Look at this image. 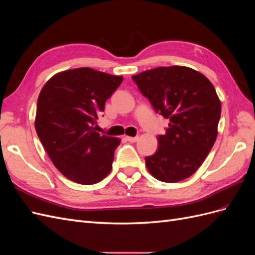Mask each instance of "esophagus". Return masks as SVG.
<instances>
[{
    "label": "esophagus",
    "mask_w": 255,
    "mask_h": 255,
    "mask_svg": "<svg viewBox=\"0 0 255 255\" xmlns=\"http://www.w3.org/2000/svg\"><path fill=\"white\" fill-rule=\"evenodd\" d=\"M126 139L129 142H136L138 140V137H130V136H126Z\"/></svg>",
    "instance_id": "obj_1"
}]
</instances>
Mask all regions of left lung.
<instances>
[{
  "instance_id": "obj_1",
  "label": "left lung",
  "mask_w": 255,
  "mask_h": 255,
  "mask_svg": "<svg viewBox=\"0 0 255 255\" xmlns=\"http://www.w3.org/2000/svg\"><path fill=\"white\" fill-rule=\"evenodd\" d=\"M156 113L169 119L158 149L145 157L158 181L187 179L202 165L218 133L221 102L206 76L183 66L158 67L132 76Z\"/></svg>"
}]
</instances>
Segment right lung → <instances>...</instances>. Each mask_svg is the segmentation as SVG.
<instances>
[{
  "label": "right lung",
  "mask_w": 255,
  "mask_h": 255,
  "mask_svg": "<svg viewBox=\"0 0 255 255\" xmlns=\"http://www.w3.org/2000/svg\"><path fill=\"white\" fill-rule=\"evenodd\" d=\"M122 80L76 68L53 75L42 87L35 128L53 165L69 180L92 185L111 172L120 139L96 132L97 119Z\"/></svg>",
  "instance_id": "add662e5"
}]
</instances>
